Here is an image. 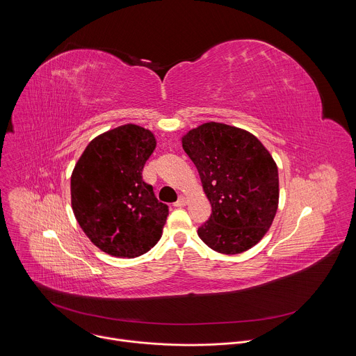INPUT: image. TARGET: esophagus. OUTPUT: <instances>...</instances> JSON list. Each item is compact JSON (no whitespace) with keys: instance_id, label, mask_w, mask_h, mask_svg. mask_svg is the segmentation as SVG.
<instances>
[{"instance_id":"1","label":"esophagus","mask_w":356,"mask_h":356,"mask_svg":"<svg viewBox=\"0 0 356 356\" xmlns=\"http://www.w3.org/2000/svg\"><path fill=\"white\" fill-rule=\"evenodd\" d=\"M186 204H187V200H186L184 197H180V198H179V200L175 202L173 206H175V207H184Z\"/></svg>"}]
</instances>
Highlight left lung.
I'll return each instance as SVG.
<instances>
[{
    "label": "left lung",
    "mask_w": 356,
    "mask_h": 356,
    "mask_svg": "<svg viewBox=\"0 0 356 356\" xmlns=\"http://www.w3.org/2000/svg\"><path fill=\"white\" fill-rule=\"evenodd\" d=\"M181 142L213 209L197 231L201 241L225 255L257 245L279 204V173L268 149L248 131L220 122L188 131Z\"/></svg>",
    "instance_id": "8db88e82"
}]
</instances>
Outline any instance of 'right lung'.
<instances>
[{
    "label": "right lung",
    "instance_id": "1",
    "mask_svg": "<svg viewBox=\"0 0 356 356\" xmlns=\"http://www.w3.org/2000/svg\"><path fill=\"white\" fill-rule=\"evenodd\" d=\"M156 147L150 131L127 124L94 138L72 175V207L90 241L108 255L136 258L162 236L169 207L142 170Z\"/></svg>",
    "mask_w": 356,
    "mask_h": 356
}]
</instances>
